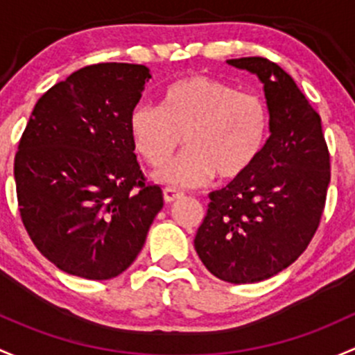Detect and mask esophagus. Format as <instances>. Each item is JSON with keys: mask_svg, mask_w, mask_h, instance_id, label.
<instances>
[{"mask_svg": "<svg viewBox=\"0 0 355 355\" xmlns=\"http://www.w3.org/2000/svg\"><path fill=\"white\" fill-rule=\"evenodd\" d=\"M181 196H182V193L178 191V189L164 188V202H166V203L176 202V200L181 198Z\"/></svg>", "mask_w": 355, "mask_h": 355, "instance_id": "esophagus-1", "label": "esophagus"}]
</instances>
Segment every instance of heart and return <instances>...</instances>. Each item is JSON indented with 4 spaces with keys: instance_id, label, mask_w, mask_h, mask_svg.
I'll return each mask as SVG.
<instances>
[{
    "instance_id": "1",
    "label": "heart",
    "mask_w": 355,
    "mask_h": 355,
    "mask_svg": "<svg viewBox=\"0 0 355 355\" xmlns=\"http://www.w3.org/2000/svg\"><path fill=\"white\" fill-rule=\"evenodd\" d=\"M272 126L263 97L207 75L171 83L162 105H137L130 114V137L137 152L159 167L178 145L186 148L155 173L162 184L196 188L211 178L236 182L251 173L266 147Z\"/></svg>"
}]
</instances>
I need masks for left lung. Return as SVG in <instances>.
Returning <instances> with one entry per match:
<instances>
[{"label": "left lung", "mask_w": 355, "mask_h": 355, "mask_svg": "<svg viewBox=\"0 0 355 355\" xmlns=\"http://www.w3.org/2000/svg\"><path fill=\"white\" fill-rule=\"evenodd\" d=\"M227 63L261 80L272 135L251 173L208 195L195 250L217 279L253 284L282 272L311 243L327 202L330 153L320 114L288 73L259 56Z\"/></svg>", "instance_id": "left-lung-1"}]
</instances>
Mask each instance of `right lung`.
Listing matches in <instances>:
<instances>
[{"label": "right lung", "mask_w": 355, "mask_h": 355, "mask_svg": "<svg viewBox=\"0 0 355 355\" xmlns=\"http://www.w3.org/2000/svg\"><path fill=\"white\" fill-rule=\"evenodd\" d=\"M150 78L144 64L78 69L39 98L21 135L13 167L21 222L69 275L123 273L162 208V189L147 184L130 137Z\"/></svg>", "instance_id": "1"}]
</instances>
